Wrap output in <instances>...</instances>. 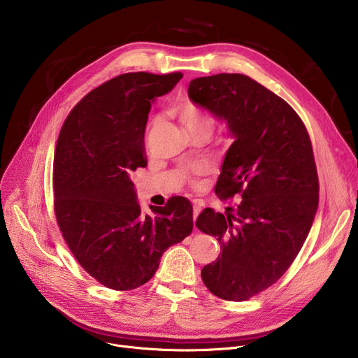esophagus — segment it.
Returning <instances> with one entry per match:
<instances>
[{
    "instance_id": "1",
    "label": "esophagus",
    "mask_w": 358,
    "mask_h": 358,
    "mask_svg": "<svg viewBox=\"0 0 358 358\" xmlns=\"http://www.w3.org/2000/svg\"><path fill=\"white\" fill-rule=\"evenodd\" d=\"M199 213H201V207L194 206V207H192V220H194V224H195V220H196V217L199 215Z\"/></svg>"
}]
</instances>
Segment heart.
Wrapping results in <instances>:
<instances>
[{
    "label": "heart",
    "mask_w": 358,
    "mask_h": 358,
    "mask_svg": "<svg viewBox=\"0 0 358 358\" xmlns=\"http://www.w3.org/2000/svg\"><path fill=\"white\" fill-rule=\"evenodd\" d=\"M177 115L181 119V122L187 126L188 131H195V130H211L213 129V117L202 113L199 109H196L191 103H180L177 106ZM194 173H201L202 167L196 166Z\"/></svg>",
    "instance_id": "heart-1"
}]
</instances>
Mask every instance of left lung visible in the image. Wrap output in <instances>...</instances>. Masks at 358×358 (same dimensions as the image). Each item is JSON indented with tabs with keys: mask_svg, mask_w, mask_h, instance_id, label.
Returning a JSON list of instances; mask_svg holds the SVG:
<instances>
[{
	"mask_svg": "<svg viewBox=\"0 0 358 358\" xmlns=\"http://www.w3.org/2000/svg\"><path fill=\"white\" fill-rule=\"evenodd\" d=\"M188 96L228 124L215 192L241 195L235 214L203 210L195 225L221 245L201 271L211 293L246 300L278 282L309 235L319 207L310 137L286 101L249 76L220 73L189 82Z\"/></svg>",
	"mask_w": 358,
	"mask_h": 358,
	"instance_id": "obj_1",
	"label": "left lung"
}]
</instances>
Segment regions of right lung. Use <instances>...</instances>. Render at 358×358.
Listing matches in <instances>:
<instances>
[{
    "mask_svg": "<svg viewBox=\"0 0 358 358\" xmlns=\"http://www.w3.org/2000/svg\"><path fill=\"white\" fill-rule=\"evenodd\" d=\"M180 72L124 73L87 93L66 117L54 160L55 215L80 266L100 285L131 290L156 273L163 253L192 231V206L173 196L143 215L131 174L147 166L151 103Z\"/></svg>",
    "mask_w": 358,
    "mask_h": 358,
    "instance_id": "obj_1",
    "label": "right lung"
}]
</instances>
